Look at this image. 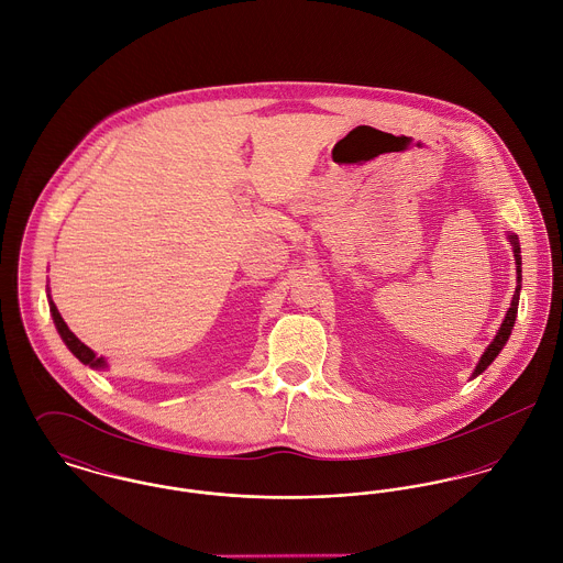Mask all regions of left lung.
I'll return each instance as SVG.
<instances>
[{"label":"left lung","mask_w":563,"mask_h":563,"mask_svg":"<svg viewBox=\"0 0 563 563\" xmlns=\"http://www.w3.org/2000/svg\"><path fill=\"white\" fill-rule=\"evenodd\" d=\"M507 240H509V244H511V252H514V261H516V291H514V298H511V305H509V309L505 312V319H503V323H500L499 332L495 334V339L490 341V345L486 347V352L482 354V358H479V363H477V367H475V372L471 375V379L473 377H477V375L484 374L490 365H493V361L497 358L500 354V350L505 347V343H507V339H509V334H511V328H514V323H516V314H518V300H520V283H522V256H520V244H518V235L516 233H507Z\"/></svg>","instance_id":"8db88e82"}]
</instances>
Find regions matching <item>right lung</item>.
<instances>
[{"instance_id":"add662e5","label":"right lung","mask_w":563,"mask_h":563,"mask_svg":"<svg viewBox=\"0 0 563 563\" xmlns=\"http://www.w3.org/2000/svg\"><path fill=\"white\" fill-rule=\"evenodd\" d=\"M47 300H49V312H52V317H54L56 330H58L64 345L70 350V354H73L79 363L88 365L90 369H108V361H106L103 356H97L88 345H84V343L68 330V325L64 323L63 314H60L58 307L54 305V300H52V296H49V287H47Z\"/></svg>"}]
</instances>
